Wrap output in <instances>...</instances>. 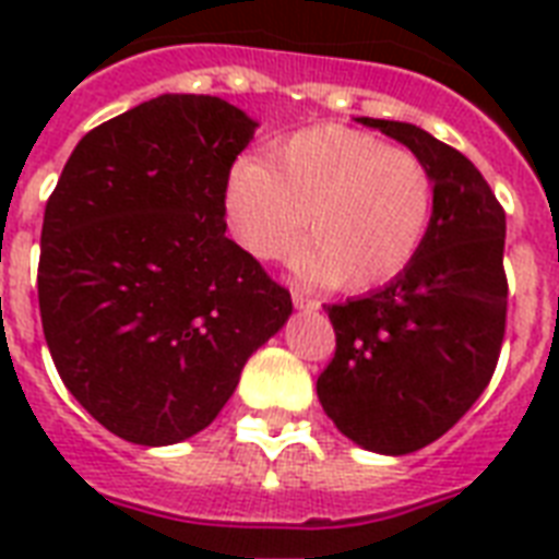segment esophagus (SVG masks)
Listing matches in <instances>:
<instances>
[{
	"mask_svg": "<svg viewBox=\"0 0 559 559\" xmlns=\"http://www.w3.org/2000/svg\"><path fill=\"white\" fill-rule=\"evenodd\" d=\"M293 305H296L298 310H319V301L305 296V293H293Z\"/></svg>",
	"mask_w": 559,
	"mask_h": 559,
	"instance_id": "1",
	"label": "esophagus"
}]
</instances>
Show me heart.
<instances>
[{"instance_id":"obj_1","label":"heart","mask_w":559,"mask_h":559,"mask_svg":"<svg viewBox=\"0 0 559 559\" xmlns=\"http://www.w3.org/2000/svg\"><path fill=\"white\" fill-rule=\"evenodd\" d=\"M435 179L415 153L350 127H310L278 142L270 165L240 159L226 191L237 243L261 261L307 249L298 272L345 293L385 287L426 240Z\"/></svg>"}]
</instances>
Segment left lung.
I'll return each mask as SVG.
<instances>
[{
  "label": "left lung",
  "instance_id": "obj_1",
  "mask_svg": "<svg viewBox=\"0 0 559 559\" xmlns=\"http://www.w3.org/2000/svg\"><path fill=\"white\" fill-rule=\"evenodd\" d=\"M359 121L424 162L435 211L403 275L366 298L328 305L336 350L316 391L350 441L406 455L450 432L496 371L508 322L504 209L455 147L415 124Z\"/></svg>",
  "mask_w": 559,
  "mask_h": 559
}]
</instances>
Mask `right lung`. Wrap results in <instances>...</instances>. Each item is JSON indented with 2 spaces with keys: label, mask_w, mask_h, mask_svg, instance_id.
<instances>
[{
  "label": "right lung",
  "mask_w": 559,
  "mask_h": 559,
  "mask_svg": "<svg viewBox=\"0 0 559 559\" xmlns=\"http://www.w3.org/2000/svg\"><path fill=\"white\" fill-rule=\"evenodd\" d=\"M252 135L226 100L159 95L83 135L48 197L43 333L66 389L124 441L205 429L293 313L226 237L228 174Z\"/></svg>",
  "instance_id": "right-lung-1"
}]
</instances>
